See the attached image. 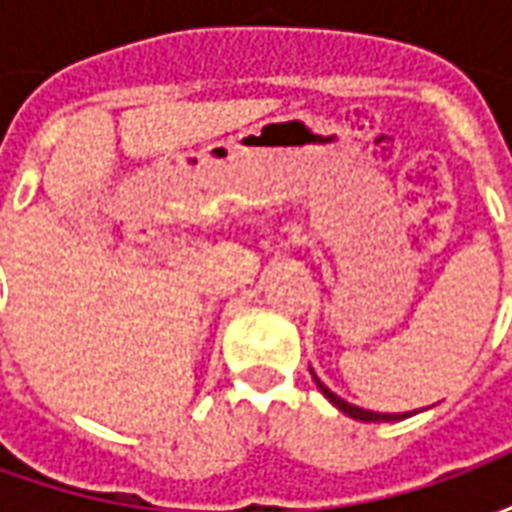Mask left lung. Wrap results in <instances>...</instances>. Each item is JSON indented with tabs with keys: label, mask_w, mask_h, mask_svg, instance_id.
Here are the masks:
<instances>
[{
	"label": "left lung",
	"mask_w": 512,
	"mask_h": 512,
	"mask_svg": "<svg viewBox=\"0 0 512 512\" xmlns=\"http://www.w3.org/2000/svg\"><path fill=\"white\" fill-rule=\"evenodd\" d=\"M310 373H312V370H310ZM312 378H315V384H318V389H321L323 395L329 397V403H332V406L340 408V411H343V414H348V417L359 419V422H397V419L411 417L408 411H406V414H378V411H367V408H359V406H354V403H348V400H343V397L334 395L332 389L323 384L321 378L315 376V373H312Z\"/></svg>",
	"instance_id": "obj_1"
}]
</instances>
